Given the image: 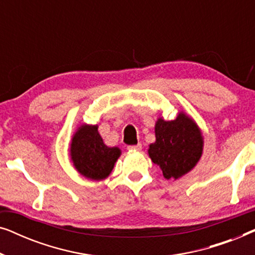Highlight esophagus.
Wrapping results in <instances>:
<instances>
[{
    "label": "esophagus",
    "instance_id": "obj_1",
    "mask_svg": "<svg viewBox=\"0 0 255 255\" xmlns=\"http://www.w3.org/2000/svg\"><path fill=\"white\" fill-rule=\"evenodd\" d=\"M128 149H130V151H140L141 149V144H137V145H128Z\"/></svg>",
    "mask_w": 255,
    "mask_h": 255
}]
</instances>
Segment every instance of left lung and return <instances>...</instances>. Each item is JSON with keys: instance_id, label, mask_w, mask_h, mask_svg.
I'll list each match as a JSON object with an SVG mask.
<instances>
[{"instance_id": "obj_1", "label": "left lung", "mask_w": 255, "mask_h": 255, "mask_svg": "<svg viewBox=\"0 0 255 255\" xmlns=\"http://www.w3.org/2000/svg\"><path fill=\"white\" fill-rule=\"evenodd\" d=\"M154 144L149 145L148 154L167 180L179 179L193 169L203 151L200 128L182 113L174 121L158 120Z\"/></svg>"}]
</instances>
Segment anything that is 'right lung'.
I'll return each instance as SVG.
<instances>
[{
	"label": "right lung",
	"mask_w": 255,
	"mask_h": 255,
	"mask_svg": "<svg viewBox=\"0 0 255 255\" xmlns=\"http://www.w3.org/2000/svg\"><path fill=\"white\" fill-rule=\"evenodd\" d=\"M120 155V148L104 145L96 125H83L72 139V161L78 172L87 179H106Z\"/></svg>",
	"instance_id": "right-lung-1"
}]
</instances>
